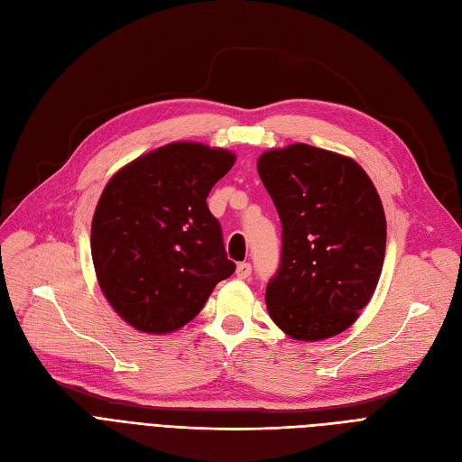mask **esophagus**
I'll return each mask as SVG.
<instances>
[{"instance_id": "esophagus-1", "label": "esophagus", "mask_w": 462, "mask_h": 462, "mask_svg": "<svg viewBox=\"0 0 462 462\" xmlns=\"http://www.w3.org/2000/svg\"><path fill=\"white\" fill-rule=\"evenodd\" d=\"M250 275H252V265L250 263L243 262V263L236 265V277L238 279H248Z\"/></svg>"}]
</instances>
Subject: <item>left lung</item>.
<instances>
[{
    "mask_svg": "<svg viewBox=\"0 0 462 462\" xmlns=\"http://www.w3.org/2000/svg\"><path fill=\"white\" fill-rule=\"evenodd\" d=\"M258 171L282 226L267 311L296 340L334 337L369 304L383 272V202L352 158L304 143L263 152Z\"/></svg>",
    "mask_w": 462,
    "mask_h": 462,
    "instance_id": "left-lung-1",
    "label": "left lung"
}]
</instances>
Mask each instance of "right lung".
Here are the masks:
<instances>
[{"label":"right lung","instance_id":"1","mask_svg":"<svg viewBox=\"0 0 462 462\" xmlns=\"http://www.w3.org/2000/svg\"><path fill=\"white\" fill-rule=\"evenodd\" d=\"M233 164L229 151L170 143L106 183L91 224L93 265L110 306L137 330L183 327L233 275L221 226L206 204Z\"/></svg>","mask_w":462,"mask_h":462}]
</instances>
